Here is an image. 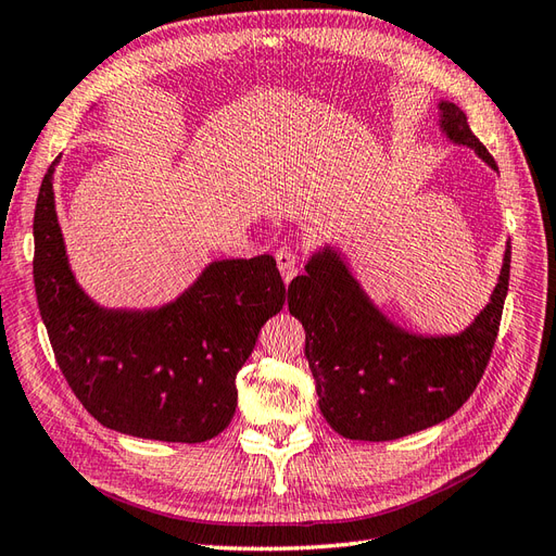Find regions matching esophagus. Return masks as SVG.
Masks as SVG:
<instances>
[{
    "mask_svg": "<svg viewBox=\"0 0 556 556\" xmlns=\"http://www.w3.org/2000/svg\"><path fill=\"white\" fill-rule=\"evenodd\" d=\"M275 258H277V267L281 273V279L289 283L298 275V253L291 247H281L275 253Z\"/></svg>",
    "mask_w": 556,
    "mask_h": 556,
    "instance_id": "1",
    "label": "esophagus"
}]
</instances>
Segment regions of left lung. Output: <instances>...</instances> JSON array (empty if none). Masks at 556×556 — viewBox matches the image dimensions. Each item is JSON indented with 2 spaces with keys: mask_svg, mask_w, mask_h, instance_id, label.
<instances>
[{
  "mask_svg": "<svg viewBox=\"0 0 556 556\" xmlns=\"http://www.w3.org/2000/svg\"><path fill=\"white\" fill-rule=\"evenodd\" d=\"M441 126L458 146L495 166L465 112L441 103ZM509 258L477 321L460 336L418 338L396 329L368 303L333 251L317 253L289 283V309L305 326V357L319 408L348 439L390 441L451 418L479 386L501 329Z\"/></svg>",
  "mask_w": 556,
  "mask_h": 556,
  "instance_id": "1",
  "label": "left lung"
}]
</instances>
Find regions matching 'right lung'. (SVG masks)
Masks as SVG:
<instances>
[{
	"instance_id": "add662e5",
	"label": "right lung",
	"mask_w": 556,
	"mask_h": 556,
	"mask_svg": "<svg viewBox=\"0 0 556 556\" xmlns=\"http://www.w3.org/2000/svg\"><path fill=\"white\" fill-rule=\"evenodd\" d=\"M53 166L35 206V291L51 348L81 406L122 434L199 444L230 425L235 378L287 287L273 255L220 261L154 312L93 305L67 267Z\"/></svg>"
}]
</instances>
